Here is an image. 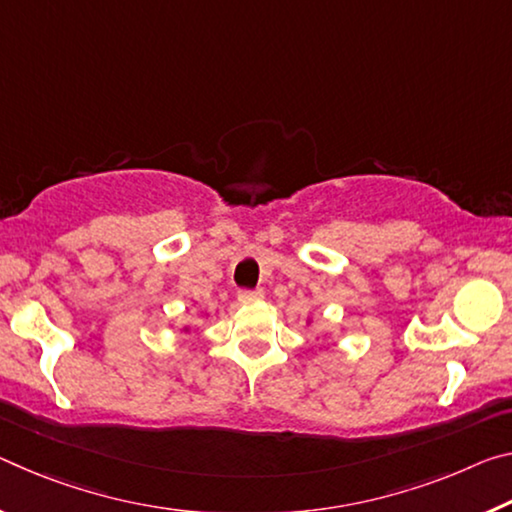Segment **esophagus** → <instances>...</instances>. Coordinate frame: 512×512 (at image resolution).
Here are the masks:
<instances>
[{"instance_id": "1", "label": "esophagus", "mask_w": 512, "mask_h": 512, "mask_svg": "<svg viewBox=\"0 0 512 512\" xmlns=\"http://www.w3.org/2000/svg\"><path fill=\"white\" fill-rule=\"evenodd\" d=\"M237 298H239L241 305H253V303H259V300L264 298V291L262 289H241Z\"/></svg>"}]
</instances>
